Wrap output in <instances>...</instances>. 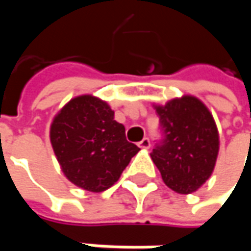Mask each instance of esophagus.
Here are the masks:
<instances>
[{"label": "esophagus", "instance_id": "34e87169", "mask_svg": "<svg viewBox=\"0 0 251 251\" xmlns=\"http://www.w3.org/2000/svg\"><path fill=\"white\" fill-rule=\"evenodd\" d=\"M138 147H140V148H142V150H148V148L151 147L150 138H144L142 141H140V142H138Z\"/></svg>", "mask_w": 251, "mask_h": 251}]
</instances>
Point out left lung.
I'll list each match as a JSON object with an SVG mask.
<instances>
[{
  "label": "left lung",
  "instance_id": "obj_1",
  "mask_svg": "<svg viewBox=\"0 0 251 251\" xmlns=\"http://www.w3.org/2000/svg\"><path fill=\"white\" fill-rule=\"evenodd\" d=\"M163 138L151 158L165 184L180 194L197 191L215 168L219 135L207 106L194 96L155 106Z\"/></svg>",
  "mask_w": 251,
  "mask_h": 251
}]
</instances>
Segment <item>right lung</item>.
<instances>
[{
  "label": "right lung",
  "instance_id": "obj_1",
  "mask_svg": "<svg viewBox=\"0 0 251 251\" xmlns=\"http://www.w3.org/2000/svg\"><path fill=\"white\" fill-rule=\"evenodd\" d=\"M50 141L65 177L93 193L111 187L140 151L110 106L92 95L74 98L58 111Z\"/></svg>",
  "mask_w": 251,
  "mask_h": 251
}]
</instances>
